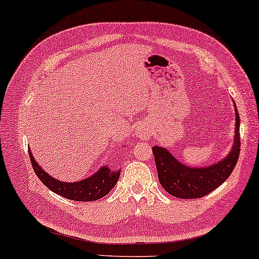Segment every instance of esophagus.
Here are the masks:
<instances>
[{
	"instance_id": "1",
	"label": "esophagus",
	"mask_w": 259,
	"mask_h": 259,
	"mask_svg": "<svg viewBox=\"0 0 259 259\" xmlns=\"http://www.w3.org/2000/svg\"><path fill=\"white\" fill-rule=\"evenodd\" d=\"M135 135L139 139H141V140H148V138L150 137V132L146 126H139L138 130L135 131Z\"/></svg>"
}]
</instances>
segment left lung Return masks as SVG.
Listing matches in <instances>:
<instances>
[{
    "label": "left lung",
    "mask_w": 259,
    "mask_h": 259,
    "mask_svg": "<svg viewBox=\"0 0 259 259\" xmlns=\"http://www.w3.org/2000/svg\"><path fill=\"white\" fill-rule=\"evenodd\" d=\"M235 135L230 153L215 164L192 168L177 161L163 147L154 146L153 154L156 163L158 181L166 192L181 199L201 198L219 188L230 176L240 156V116L235 102Z\"/></svg>",
    "instance_id": "1"
}]
</instances>
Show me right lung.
I'll use <instances>...</instances> for the list:
<instances>
[{
  "label": "right lung",
  "mask_w": 259,
  "mask_h": 259,
  "mask_svg": "<svg viewBox=\"0 0 259 259\" xmlns=\"http://www.w3.org/2000/svg\"><path fill=\"white\" fill-rule=\"evenodd\" d=\"M30 160L32 163L34 172L39 180L54 193L59 196L75 201H94L103 198L110 192L114 185L117 184L118 178L120 176V170H110L107 165L103 166L97 172L91 175L90 177L79 182L66 183L55 180L41 166L38 164L33 158V155L29 149Z\"/></svg>",
  "instance_id": "right-lung-1"
}]
</instances>
